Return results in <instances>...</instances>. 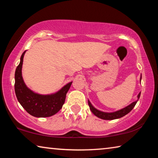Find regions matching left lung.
<instances>
[{
  "mask_svg": "<svg viewBox=\"0 0 158 158\" xmlns=\"http://www.w3.org/2000/svg\"><path fill=\"white\" fill-rule=\"evenodd\" d=\"M141 79V77L140 79V81ZM140 95H141V92L139 93V95H137V100L135 102H133L132 103H131L130 105L127 106L126 107H125L122 109H120L118 111H114V112H111V113H107V112H103L101 111L100 110H98L97 109H95L94 106H93L91 103L90 102V101L89 100V105L90 111H92V113L98 118H100L101 119H104V120H114V119H117V118H120L123 116H125V115L127 114L129 112L132 110V109L135 107V106L136 104H137V101L140 98Z\"/></svg>",
  "mask_w": 158,
  "mask_h": 158,
  "instance_id": "1",
  "label": "left lung"
}]
</instances>
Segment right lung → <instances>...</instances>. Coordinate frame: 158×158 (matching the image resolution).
<instances>
[{"label":"right lung","instance_id":"1","mask_svg":"<svg viewBox=\"0 0 158 158\" xmlns=\"http://www.w3.org/2000/svg\"><path fill=\"white\" fill-rule=\"evenodd\" d=\"M25 53L26 51L21 55L20 63L15 71V90L17 100L31 116L37 118L52 116L62 108L67 93L73 82L68 83L58 92L51 95H40L34 93L26 86L21 73Z\"/></svg>","mask_w":158,"mask_h":158}]
</instances>
